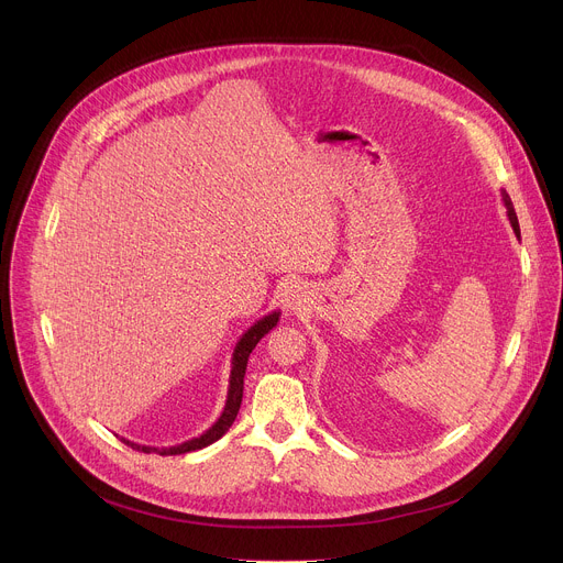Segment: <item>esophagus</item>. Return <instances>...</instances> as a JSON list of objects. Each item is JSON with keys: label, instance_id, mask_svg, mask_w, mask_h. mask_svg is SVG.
Listing matches in <instances>:
<instances>
[{"label": "esophagus", "instance_id": "obj_1", "mask_svg": "<svg viewBox=\"0 0 563 563\" xmlns=\"http://www.w3.org/2000/svg\"><path fill=\"white\" fill-rule=\"evenodd\" d=\"M300 305H302V289H289L287 307L289 309H300Z\"/></svg>", "mask_w": 563, "mask_h": 563}]
</instances>
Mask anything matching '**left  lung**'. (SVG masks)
I'll list each match as a JSON object with an SVG mask.
<instances>
[{
    "mask_svg": "<svg viewBox=\"0 0 563 563\" xmlns=\"http://www.w3.org/2000/svg\"><path fill=\"white\" fill-rule=\"evenodd\" d=\"M501 198H504V205H506V209H508V220H510V224H512V229H515V235H517V238H521V231H519V220H517V213H515L512 200H510V196H508L506 191H501Z\"/></svg>",
    "mask_w": 563,
    "mask_h": 563,
    "instance_id": "8db88e82",
    "label": "left lung"
}]
</instances>
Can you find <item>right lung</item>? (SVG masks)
I'll return each mask as SVG.
<instances>
[{
  "label": "right lung",
  "instance_id": "1",
  "mask_svg": "<svg viewBox=\"0 0 563 563\" xmlns=\"http://www.w3.org/2000/svg\"><path fill=\"white\" fill-rule=\"evenodd\" d=\"M280 318V311H272L267 316H263L261 320H256V323L240 336V341L235 343L233 347V358H231V374H229V389H227V404H224V410L220 415V419L207 430L202 432L200 437H194L185 443H178V445H172V448H153V445H140V443H133L129 439H122L126 445H131L133 450H142L146 454L155 452V454H163V456H169V454H187V452H194V450H202L207 445H211L213 441H218L229 428L231 423L235 421L238 417V410H240V404H243V380H245V369H247V361H250V354L252 350L258 345V341L269 334V330L276 328Z\"/></svg>",
  "mask_w": 563,
  "mask_h": 563
}]
</instances>
